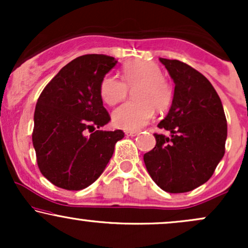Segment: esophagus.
<instances>
[{
  "label": "esophagus",
  "instance_id": "34e87169",
  "mask_svg": "<svg viewBox=\"0 0 248 248\" xmlns=\"http://www.w3.org/2000/svg\"><path fill=\"white\" fill-rule=\"evenodd\" d=\"M140 134V132H126V135L127 136H136Z\"/></svg>",
  "mask_w": 248,
  "mask_h": 248
}]
</instances>
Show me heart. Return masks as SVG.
<instances>
[{"mask_svg": "<svg viewBox=\"0 0 248 248\" xmlns=\"http://www.w3.org/2000/svg\"><path fill=\"white\" fill-rule=\"evenodd\" d=\"M122 79L106 76L101 80L100 95L107 105L118 104L127 98L133 90L135 100L121 105L113 113V121L119 128L138 130L149 124L155 110L164 112L171 106L173 87L171 82L162 76L157 64L147 61L127 62L122 69Z\"/></svg>", "mask_w": 248, "mask_h": 248, "instance_id": "obj_1", "label": "heart"}]
</instances>
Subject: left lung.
Masks as SVG:
<instances>
[{
    "instance_id": "obj_1",
    "label": "left lung",
    "mask_w": 248,
    "mask_h": 248,
    "mask_svg": "<svg viewBox=\"0 0 248 248\" xmlns=\"http://www.w3.org/2000/svg\"><path fill=\"white\" fill-rule=\"evenodd\" d=\"M175 82L172 105L157 124L171 136L155 134L156 146L144 154L150 177L164 191H191L209 181L225 154L227 124L220 98L190 65L160 58Z\"/></svg>"
}]
</instances>
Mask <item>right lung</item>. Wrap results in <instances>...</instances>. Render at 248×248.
Returning a JSON list of instances; mask_svg holds the SVG:
<instances>
[{
	"label": "right lung",
	"mask_w": 248,
	"mask_h": 248,
	"mask_svg": "<svg viewBox=\"0 0 248 248\" xmlns=\"http://www.w3.org/2000/svg\"><path fill=\"white\" fill-rule=\"evenodd\" d=\"M113 57L85 55L53 77L37 100L32 143L45 178L65 190L95 182L114 153L122 130H100L110 121L100 84L115 66Z\"/></svg>",
	"instance_id": "1"
}]
</instances>
